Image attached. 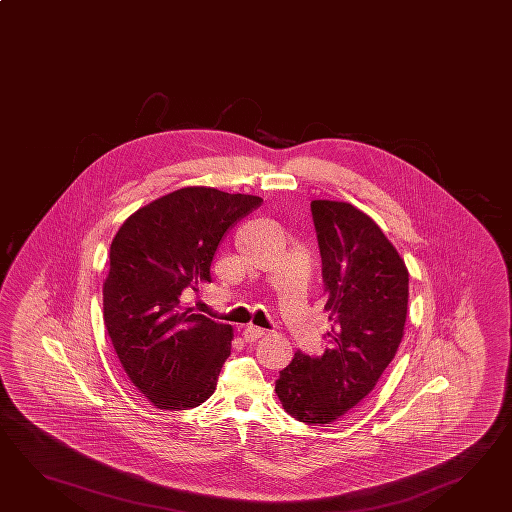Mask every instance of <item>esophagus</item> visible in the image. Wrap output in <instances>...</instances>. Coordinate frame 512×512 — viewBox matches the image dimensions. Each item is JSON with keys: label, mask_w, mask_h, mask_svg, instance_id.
I'll list each match as a JSON object with an SVG mask.
<instances>
[{"label": "esophagus", "mask_w": 512, "mask_h": 512, "mask_svg": "<svg viewBox=\"0 0 512 512\" xmlns=\"http://www.w3.org/2000/svg\"><path fill=\"white\" fill-rule=\"evenodd\" d=\"M265 334V331L261 329V327H256V325H247L245 329H243V338L245 341H256L258 338H261Z\"/></svg>", "instance_id": "obj_1"}]
</instances>
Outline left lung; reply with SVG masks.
<instances>
[{
	"label": "left lung",
	"instance_id": "left-lung-1",
	"mask_svg": "<svg viewBox=\"0 0 512 512\" xmlns=\"http://www.w3.org/2000/svg\"><path fill=\"white\" fill-rule=\"evenodd\" d=\"M311 212L331 331L321 356L294 354L276 394L292 418L325 425L369 396L398 351L409 271L380 227L351 203L314 200Z\"/></svg>",
	"mask_w": 512,
	"mask_h": 512
}]
</instances>
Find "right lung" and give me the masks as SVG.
Wrapping results in <instances>:
<instances>
[{"mask_svg": "<svg viewBox=\"0 0 512 512\" xmlns=\"http://www.w3.org/2000/svg\"><path fill=\"white\" fill-rule=\"evenodd\" d=\"M261 201L185 187L141 207L116 232L103 320L121 367L156 409H194L216 391L232 327L196 314L185 296L211 281L223 236Z\"/></svg>", "mask_w": 512, "mask_h": 512, "instance_id": "1", "label": "right lung"}]
</instances>
